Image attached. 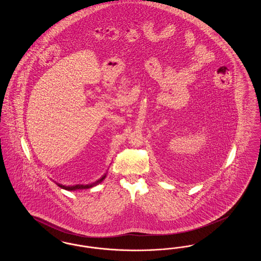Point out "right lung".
<instances>
[{
  "instance_id": "right-lung-1",
  "label": "right lung",
  "mask_w": 261,
  "mask_h": 261,
  "mask_svg": "<svg viewBox=\"0 0 261 261\" xmlns=\"http://www.w3.org/2000/svg\"><path fill=\"white\" fill-rule=\"evenodd\" d=\"M105 178H106V175H103L97 182H95V183H93V184H91V185H80V184L74 185V186H63V185H61V184H58V185L61 187V188H62V189H65V190H68V191H73V190H78V189H89V188H91V187L95 186V185L100 183Z\"/></svg>"
}]
</instances>
